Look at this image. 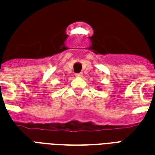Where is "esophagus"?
Returning a JSON list of instances; mask_svg holds the SVG:
<instances>
[{
    "mask_svg": "<svg viewBox=\"0 0 155 155\" xmlns=\"http://www.w3.org/2000/svg\"><path fill=\"white\" fill-rule=\"evenodd\" d=\"M75 76H76V77H82V76H83V74H82V73H78V74H75Z\"/></svg>",
    "mask_w": 155,
    "mask_h": 155,
    "instance_id": "34e87169",
    "label": "esophagus"
}]
</instances>
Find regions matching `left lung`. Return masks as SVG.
Instances as JSON below:
<instances>
[{
  "label": "left lung",
  "instance_id": "obj_1",
  "mask_svg": "<svg viewBox=\"0 0 155 155\" xmlns=\"http://www.w3.org/2000/svg\"><path fill=\"white\" fill-rule=\"evenodd\" d=\"M98 88H99V87H98ZM99 90H101V89H99Z\"/></svg>",
  "mask_w": 155,
  "mask_h": 155
}]
</instances>
